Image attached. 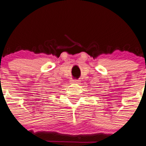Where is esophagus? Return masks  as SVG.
<instances>
[{
	"mask_svg": "<svg viewBox=\"0 0 146 146\" xmlns=\"http://www.w3.org/2000/svg\"><path fill=\"white\" fill-rule=\"evenodd\" d=\"M72 82H71V83H80V80H71Z\"/></svg>",
	"mask_w": 146,
	"mask_h": 146,
	"instance_id": "obj_1",
	"label": "esophagus"
}]
</instances>
